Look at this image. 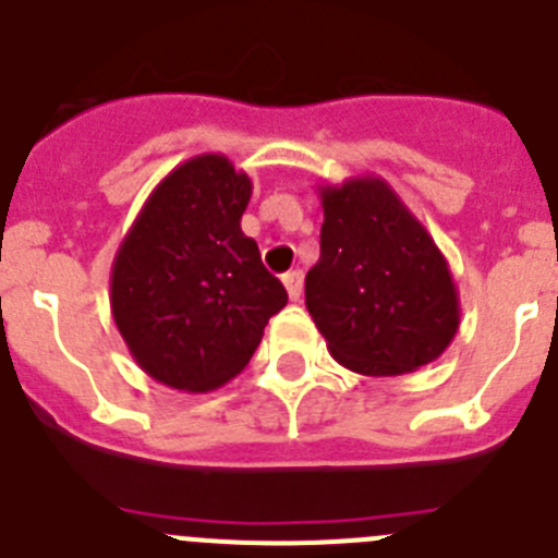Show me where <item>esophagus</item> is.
<instances>
[{
  "mask_svg": "<svg viewBox=\"0 0 558 558\" xmlns=\"http://www.w3.org/2000/svg\"><path fill=\"white\" fill-rule=\"evenodd\" d=\"M283 286H286V291H289L291 303H298L300 294H303V272H300V269H291V272H286Z\"/></svg>",
  "mask_w": 558,
  "mask_h": 558,
  "instance_id": "34e87169",
  "label": "esophagus"
}]
</instances>
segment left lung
<instances>
[{
    "label": "left lung",
    "instance_id": "left-lung-1",
    "mask_svg": "<svg viewBox=\"0 0 558 558\" xmlns=\"http://www.w3.org/2000/svg\"><path fill=\"white\" fill-rule=\"evenodd\" d=\"M319 260L305 308L341 366L389 378L439 359L459 330V291L423 222L375 174L319 185Z\"/></svg>",
    "mask_w": 558,
    "mask_h": 558
}]
</instances>
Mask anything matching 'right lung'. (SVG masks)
<instances>
[{
    "label": "right lung",
    "instance_id": "1",
    "mask_svg": "<svg viewBox=\"0 0 558 558\" xmlns=\"http://www.w3.org/2000/svg\"><path fill=\"white\" fill-rule=\"evenodd\" d=\"M253 194L225 155L189 158L155 192L119 244L110 311L135 364L180 391H210L242 373L283 283L242 233Z\"/></svg>",
    "mask_w": 558,
    "mask_h": 558
}]
</instances>
